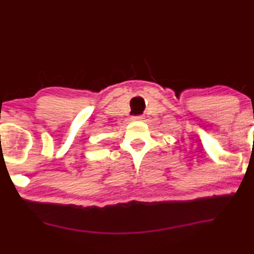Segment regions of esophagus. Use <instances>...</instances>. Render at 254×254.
Listing matches in <instances>:
<instances>
[{
	"instance_id": "esophagus-1",
	"label": "esophagus",
	"mask_w": 254,
	"mask_h": 254,
	"mask_svg": "<svg viewBox=\"0 0 254 254\" xmlns=\"http://www.w3.org/2000/svg\"><path fill=\"white\" fill-rule=\"evenodd\" d=\"M132 120H133V121H142V120H144V117H142V116H134V117H132Z\"/></svg>"
}]
</instances>
